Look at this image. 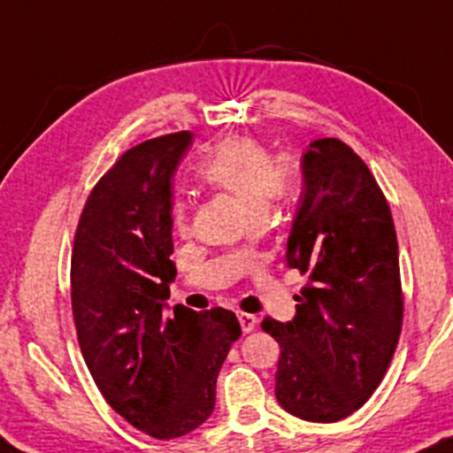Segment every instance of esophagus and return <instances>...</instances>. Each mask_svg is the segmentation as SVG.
Returning <instances> with one entry per match:
<instances>
[{
  "instance_id": "obj_1",
  "label": "esophagus",
  "mask_w": 453,
  "mask_h": 453,
  "mask_svg": "<svg viewBox=\"0 0 453 453\" xmlns=\"http://www.w3.org/2000/svg\"><path fill=\"white\" fill-rule=\"evenodd\" d=\"M237 319H240V325H242V332L243 334H250V332H254V329H257L258 319L254 317V314L240 312V314H237Z\"/></svg>"
}]
</instances>
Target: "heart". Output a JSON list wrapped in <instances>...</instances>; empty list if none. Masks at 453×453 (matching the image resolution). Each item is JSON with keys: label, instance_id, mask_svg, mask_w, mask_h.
Returning <instances> with one entry per match:
<instances>
[{"label": "heart", "instance_id": "obj_1", "mask_svg": "<svg viewBox=\"0 0 453 453\" xmlns=\"http://www.w3.org/2000/svg\"><path fill=\"white\" fill-rule=\"evenodd\" d=\"M199 180L211 190L231 196L250 218H265L273 199L287 195L291 169L273 162L269 151L250 136H228L220 141L199 166ZM173 225L186 228V205L175 203Z\"/></svg>", "mask_w": 453, "mask_h": 453}]
</instances>
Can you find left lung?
Returning <instances> with one entry per match:
<instances>
[{"label":"left lung","instance_id":"left-lung-1","mask_svg":"<svg viewBox=\"0 0 453 453\" xmlns=\"http://www.w3.org/2000/svg\"><path fill=\"white\" fill-rule=\"evenodd\" d=\"M302 180L287 265L310 284L291 321L267 317L261 327L280 344L278 404L332 424L374 394L394 357L403 329L398 240L377 180L342 141H312Z\"/></svg>","mask_w":453,"mask_h":453}]
</instances>
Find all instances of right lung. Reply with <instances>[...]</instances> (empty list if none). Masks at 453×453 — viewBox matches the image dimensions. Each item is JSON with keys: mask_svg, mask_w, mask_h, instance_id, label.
<instances>
[{"mask_svg": "<svg viewBox=\"0 0 453 453\" xmlns=\"http://www.w3.org/2000/svg\"><path fill=\"white\" fill-rule=\"evenodd\" d=\"M190 132L126 151L91 190L73 248V314L100 394L134 428L177 439L211 415L216 379L242 336L231 310L173 308V173Z\"/></svg>", "mask_w": 453, "mask_h": 453, "instance_id": "obj_1", "label": "right lung"}]
</instances>
